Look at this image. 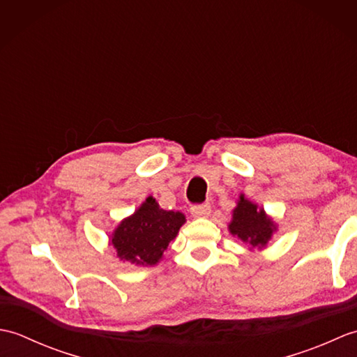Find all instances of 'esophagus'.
<instances>
[{
    "label": "esophagus",
    "instance_id": "obj_1",
    "mask_svg": "<svg viewBox=\"0 0 357 357\" xmlns=\"http://www.w3.org/2000/svg\"><path fill=\"white\" fill-rule=\"evenodd\" d=\"M210 204H202V206L198 207H192V215L193 218H207L210 215Z\"/></svg>",
    "mask_w": 357,
    "mask_h": 357
}]
</instances>
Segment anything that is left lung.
I'll use <instances>...</instances> for the list:
<instances>
[{"mask_svg": "<svg viewBox=\"0 0 357 357\" xmlns=\"http://www.w3.org/2000/svg\"><path fill=\"white\" fill-rule=\"evenodd\" d=\"M229 231L248 244L250 250H262L267 247L273 234L278 231V224L265 213L262 207L241 195L236 207L233 208Z\"/></svg>", "mask_w": 357, "mask_h": 357, "instance_id": "1", "label": "left lung"}]
</instances>
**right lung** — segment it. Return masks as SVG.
Instances as JSON below:
<instances>
[{
  "label": "right lung",
  "mask_w": 357,
  "mask_h": 357,
  "mask_svg": "<svg viewBox=\"0 0 357 357\" xmlns=\"http://www.w3.org/2000/svg\"><path fill=\"white\" fill-rule=\"evenodd\" d=\"M184 224V213L164 210L153 196H149L133 215L118 224L109 244L115 248L119 261L151 267L162 259L167 247Z\"/></svg>",
  "instance_id": "add662e5"
}]
</instances>
